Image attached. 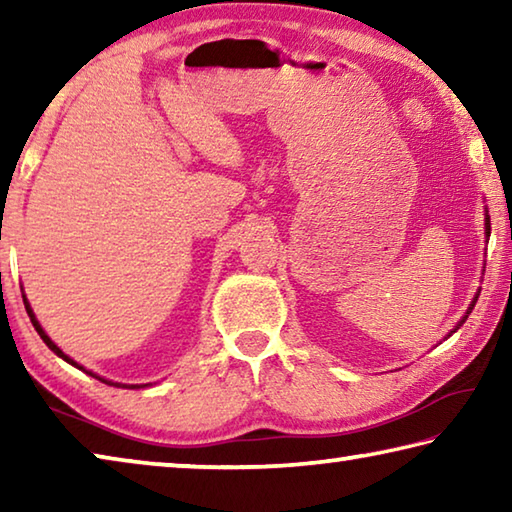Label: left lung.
Masks as SVG:
<instances>
[{
  "label": "left lung",
  "mask_w": 512,
  "mask_h": 512,
  "mask_svg": "<svg viewBox=\"0 0 512 512\" xmlns=\"http://www.w3.org/2000/svg\"><path fill=\"white\" fill-rule=\"evenodd\" d=\"M485 239H490V214H488V207H485ZM476 298H479V293H476V296H474V300H472V305H470V307H467V311H465V316H463L461 320H458V323H456V327L452 329V334L456 332V329H458V327H461V325L465 323V318L472 314V309H474V305H476ZM452 334H447V336H452Z\"/></svg>",
  "instance_id": "1"
}]
</instances>
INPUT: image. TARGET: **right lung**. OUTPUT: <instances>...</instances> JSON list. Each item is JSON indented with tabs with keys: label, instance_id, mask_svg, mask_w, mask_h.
Segmentation results:
<instances>
[{
	"label": "right lung",
	"instance_id": "right-lung-1",
	"mask_svg": "<svg viewBox=\"0 0 512 512\" xmlns=\"http://www.w3.org/2000/svg\"><path fill=\"white\" fill-rule=\"evenodd\" d=\"M22 300H24V307H27V314H29V318H31V323H33V327H36V332L40 334V339L47 343V348L54 352V354H58L60 359L63 361H67L69 366H74V368H79V370H83V372H88L90 377H94V379H99V381H103V384H108V386H117V388H144V386H149V384H119V381H110V379H106V377H101V375H97V372H92V370H85L81 363H76L72 357H67V354L58 348V345L49 339L47 336V332L45 329H42V325L38 323V318H36V314H33V309H31V305H29V300H27V296H24L22 293Z\"/></svg>",
	"mask_w": 512,
	"mask_h": 512
}]
</instances>
